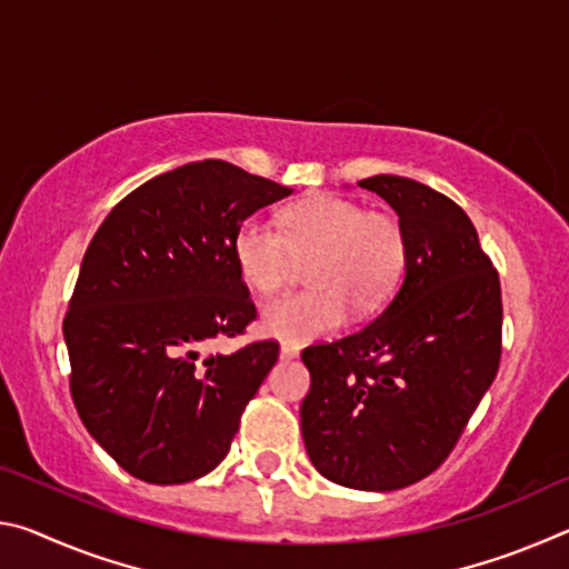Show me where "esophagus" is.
<instances>
[{
  "mask_svg": "<svg viewBox=\"0 0 569 569\" xmlns=\"http://www.w3.org/2000/svg\"><path fill=\"white\" fill-rule=\"evenodd\" d=\"M296 356H298V349H296V346H288V343H283V346H281V359H283V361H293Z\"/></svg>",
  "mask_w": 569,
  "mask_h": 569,
  "instance_id": "1",
  "label": "esophagus"
}]
</instances>
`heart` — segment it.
<instances>
[{"instance_id": "heart-1", "label": "heart", "mask_w": 569, "mask_h": 569, "mask_svg": "<svg viewBox=\"0 0 569 569\" xmlns=\"http://www.w3.org/2000/svg\"><path fill=\"white\" fill-rule=\"evenodd\" d=\"M233 258L258 293H276L306 266L301 293L268 303L261 329L286 343H308L339 329L349 316L387 301L407 263V236L397 218L366 213L353 200L313 196L283 210L281 230L250 218L233 236Z\"/></svg>"}]
</instances>
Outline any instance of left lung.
Listing matches in <instances>:
<instances>
[{"label": "left lung", "instance_id": "1", "mask_svg": "<svg viewBox=\"0 0 569 569\" xmlns=\"http://www.w3.org/2000/svg\"><path fill=\"white\" fill-rule=\"evenodd\" d=\"M407 236L403 281L361 331L303 349L308 457L326 479L391 492L431 475L492 387L502 291L477 228L455 200L401 176H373Z\"/></svg>", "mask_w": 569, "mask_h": 569}]
</instances>
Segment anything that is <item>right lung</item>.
Here are the masks:
<instances>
[{"label": "right lung", "mask_w": 569, "mask_h": 569, "mask_svg": "<svg viewBox=\"0 0 569 569\" xmlns=\"http://www.w3.org/2000/svg\"><path fill=\"white\" fill-rule=\"evenodd\" d=\"M291 192L226 160L188 162L132 190L94 233L62 326L70 389L132 477L182 485L226 459L278 359L276 341L206 353L256 319L233 236Z\"/></svg>", "instance_id": "right-lung-1"}]
</instances>
